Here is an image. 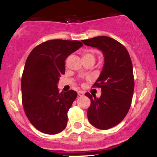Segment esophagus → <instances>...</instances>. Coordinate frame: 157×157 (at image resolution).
<instances>
[{
	"mask_svg": "<svg viewBox=\"0 0 157 157\" xmlns=\"http://www.w3.org/2000/svg\"><path fill=\"white\" fill-rule=\"evenodd\" d=\"M77 93H78L79 96H84V92H83V91H78Z\"/></svg>",
	"mask_w": 157,
	"mask_h": 157,
	"instance_id": "obj_1",
	"label": "esophagus"
}]
</instances>
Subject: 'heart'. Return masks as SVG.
<instances>
[{
  "label": "heart",
  "instance_id": "obj_1",
  "mask_svg": "<svg viewBox=\"0 0 157 157\" xmlns=\"http://www.w3.org/2000/svg\"><path fill=\"white\" fill-rule=\"evenodd\" d=\"M83 59H96V56L95 54L91 51H88V52H85L83 55Z\"/></svg>",
  "mask_w": 157,
  "mask_h": 157
}]
</instances>
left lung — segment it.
Returning a JSON list of instances; mask_svg holds the SVG:
<instances>
[{"instance_id":"left-lung-1","label":"left lung","mask_w":157,"mask_h":157,"mask_svg":"<svg viewBox=\"0 0 157 157\" xmlns=\"http://www.w3.org/2000/svg\"><path fill=\"white\" fill-rule=\"evenodd\" d=\"M82 42L96 48L104 55V67L94 83L101 89V97L89 93L85 95L91 102L87 112L89 122L95 128L108 130L121 122L131 105L134 91L131 59L125 47L112 37L98 36Z\"/></svg>"}]
</instances>
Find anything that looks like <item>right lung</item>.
<instances>
[{
	"mask_svg": "<svg viewBox=\"0 0 157 157\" xmlns=\"http://www.w3.org/2000/svg\"><path fill=\"white\" fill-rule=\"evenodd\" d=\"M82 45L77 40H51L27 57L21 83L22 105L29 122L43 133H59L67 127V112L77 94L73 90L59 93L58 82L65 73V60Z\"/></svg>",
	"mask_w": 157,
	"mask_h": 157,
	"instance_id": "1",
	"label": "right lung"
}]
</instances>
